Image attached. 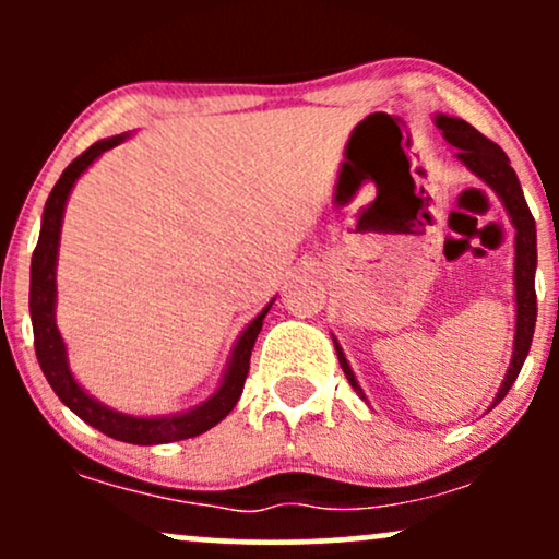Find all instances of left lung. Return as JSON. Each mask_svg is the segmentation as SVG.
I'll use <instances>...</instances> for the list:
<instances>
[{"label":"left lung","mask_w":559,"mask_h":559,"mask_svg":"<svg viewBox=\"0 0 559 559\" xmlns=\"http://www.w3.org/2000/svg\"><path fill=\"white\" fill-rule=\"evenodd\" d=\"M433 123L449 144L457 146V155L454 157H457L473 176H478L486 186H491L493 194L502 199L507 215H510L512 226H515V346H512L510 370H507L502 386H499L497 396H493V404H499L507 396L512 383H515L518 373H521L536 329V221L534 215H531L528 204H525L521 181H518L515 170L510 168V159H507L504 152L499 150L493 141L486 139L484 133H478L476 128L465 123V120L449 118V115L439 112ZM333 344H336L338 365H342L346 381H349L352 389L365 400L360 383H357L355 373H352L342 346H338V342Z\"/></svg>","instance_id":"8db88e82"}]
</instances>
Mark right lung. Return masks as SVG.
I'll return each mask as SVG.
<instances>
[{
    "label": "right lung",
    "instance_id": "right-lung-1",
    "mask_svg": "<svg viewBox=\"0 0 559 559\" xmlns=\"http://www.w3.org/2000/svg\"><path fill=\"white\" fill-rule=\"evenodd\" d=\"M131 133H120V136L102 139L96 144L88 146L81 157H75L73 163L62 170L60 181L55 183L52 194H49L47 204H44L41 215V234H38V243L34 249V258H31V323H34V346L38 365H41L44 376H47L49 386L55 389V394L60 396V402L66 407L73 409L81 420H86L88 426H94L96 431L112 436L118 441H128V444H168V441H181L199 436L210 428L217 426L230 409L239 402L243 381L249 373V357H252L254 342H258V333L262 329V320H265L267 310L260 312L247 329L241 331L239 342H236L234 352H230V360L226 373H223L221 386L210 400H204L197 407L186 409V413H173V415H157V418H136V415L118 413V409L107 407L99 400H94L92 394L81 389V383L75 381V376L70 373L68 365V352L66 342H62L60 331L55 323V305H57V249H60V228H62V215H66V204L70 191L83 170H88V165L94 163L102 152L112 150V146L123 144Z\"/></svg>",
    "mask_w": 559,
    "mask_h": 559
}]
</instances>
